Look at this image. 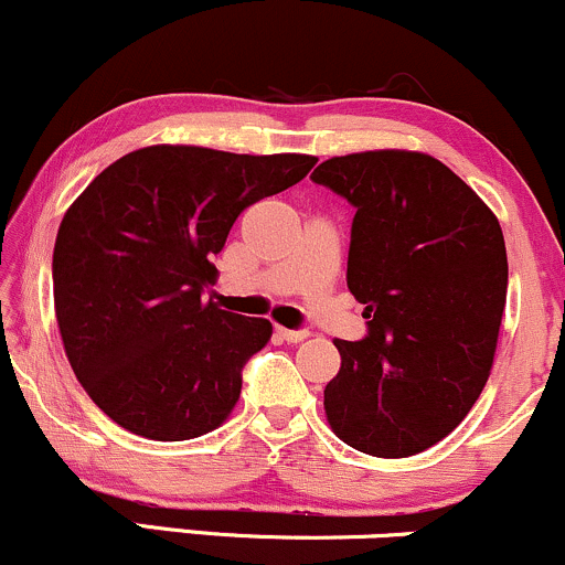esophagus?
Returning <instances> with one entry per match:
<instances>
[{"label": "esophagus", "mask_w": 565, "mask_h": 565, "mask_svg": "<svg viewBox=\"0 0 565 565\" xmlns=\"http://www.w3.org/2000/svg\"><path fill=\"white\" fill-rule=\"evenodd\" d=\"M278 337H281V340H287V342H302V340H308V329H284V327H278Z\"/></svg>", "instance_id": "1"}]
</instances>
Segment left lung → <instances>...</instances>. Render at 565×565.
Segmentation results:
<instances>
[{
  "label": "left lung",
  "instance_id": "8db88e82",
  "mask_svg": "<svg viewBox=\"0 0 565 565\" xmlns=\"http://www.w3.org/2000/svg\"><path fill=\"white\" fill-rule=\"evenodd\" d=\"M310 180L355 206L348 289L369 334L334 340L323 391L334 436L372 457L430 449L468 417L494 364L508 300L499 220L449 167L419 151L327 159Z\"/></svg>",
  "mask_w": 565,
  "mask_h": 565
}]
</instances>
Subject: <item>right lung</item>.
<instances>
[{
    "mask_svg": "<svg viewBox=\"0 0 565 565\" xmlns=\"http://www.w3.org/2000/svg\"><path fill=\"white\" fill-rule=\"evenodd\" d=\"M316 157L148 146L68 206L53 252L55 319L76 380L116 425L188 440L228 419L265 319L201 300L246 206L300 183Z\"/></svg>",
    "mask_w": 565,
    "mask_h": 565,
    "instance_id": "1",
    "label": "right lung"
}]
</instances>
